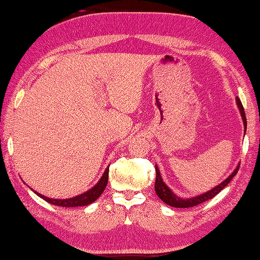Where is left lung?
<instances>
[{
	"label": "left lung",
	"instance_id": "obj_1",
	"mask_svg": "<svg viewBox=\"0 0 260 260\" xmlns=\"http://www.w3.org/2000/svg\"><path fill=\"white\" fill-rule=\"evenodd\" d=\"M237 104L238 107L240 110V113H241V116L243 119V124H244V132H246L247 129V119H246V113H244V110H243V106H242V103L241 101L239 100V97H237ZM240 166V165H239ZM239 166L236 169V171L229 176L226 180H224L221 184H218L217 187H215L214 189L209 190L208 192L206 193H203L200 196H197V197H193V198H189V199H181L179 198L178 196H175L172 191L170 190V188L168 187L164 183L163 179H161L160 173H159V170L157 166H155V170H156V180H155V191L156 193H157L158 197L163 200L165 204L170 205V206L172 207H176V208H188V207H193V206H197V205L205 203L206 200L208 199H212L214 198L215 196H216L219 191H222L226 185L231 182V180L234 178V175L238 173L239 171Z\"/></svg>",
	"mask_w": 260,
	"mask_h": 260
}]
</instances>
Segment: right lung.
<instances>
[{"instance_id":"obj_1","label":"right lung","mask_w":260,"mask_h":260,"mask_svg":"<svg viewBox=\"0 0 260 260\" xmlns=\"http://www.w3.org/2000/svg\"><path fill=\"white\" fill-rule=\"evenodd\" d=\"M107 181H109V168L105 170L104 174L101 178L94 188H91L90 190H88L87 192L77 196V197H73L70 199H52V198H47L45 196L37 193L39 197L43 198L44 200H46L47 203H50L52 205H55V206H61V207H78V206H86V205H89L91 203H94L95 200L100 197V196L103 193V191L105 190Z\"/></svg>"}]
</instances>
